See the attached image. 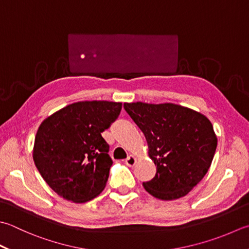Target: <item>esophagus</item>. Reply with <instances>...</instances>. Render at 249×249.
I'll return each instance as SVG.
<instances>
[{"mask_svg":"<svg viewBox=\"0 0 249 249\" xmlns=\"http://www.w3.org/2000/svg\"><path fill=\"white\" fill-rule=\"evenodd\" d=\"M125 163L126 165H128V166H135V164L137 163V158L135 157V155H129V157L125 160Z\"/></svg>","mask_w":249,"mask_h":249,"instance_id":"1","label":"esophagus"}]
</instances>
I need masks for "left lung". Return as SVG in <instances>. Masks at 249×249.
Instances as JSON below:
<instances>
[{"mask_svg":"<svg viewBox=\"0 0 249 249\" xmlns=\"http://www.w3.org/2000/svg\"><path fill=\"white\" fill-rule=\"evenodd\" d=\"M124 109L143 133L149 158L157 166L154 178L142 183L145 191L163 201L187 196L205 176L216 152L211 121L169 102H125Z\"/></svg>","mask_w":249,"mask_h":249,"instance_id":"obj_1","label":"left lung"}]
</instances>
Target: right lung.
I'll use <instances>...</instances> for the list:
<instances>
[{
    "mask_svg": "<svg viewBox=\"0 0 249 249\" xmlns=\"http://www.w3.org/2000/svg\"><path fill=\"white\" fill-rule=\"evenodd\" d=\"M121 102L79 101L44 120L33 147V160L58 196L85 203L105 189L112 160L101 133L114 122Z\"/></svg>",
    "mask_w": 249,
    "mask_h": 249,
    "instance_id": "obj_1",
    "label": "right lung"
}]
</instances>
